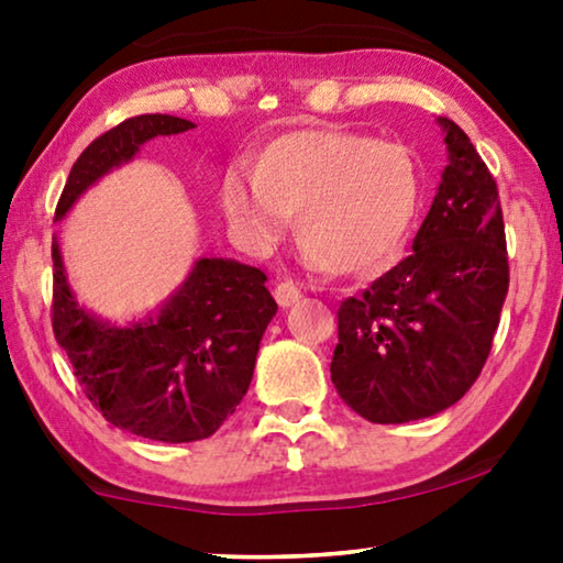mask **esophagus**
<instances>
[{
    "instance_id": "1",
    "label": "esophagus",
    "mask_w": 563,
    "mask_h": 563,
    "mask_svg": "<svg viewBox=\"0 0 563 563\" xmlns=\"http://www.w3.org/2000/svg\"><path fill=\"white\" fill-rule=\"evenodd\" d=\"M299 297H302V289H299L291 279H284V282H279L274 287V299H276V302H279V307L295 305Z\"/></svg>"
}]
</instances>
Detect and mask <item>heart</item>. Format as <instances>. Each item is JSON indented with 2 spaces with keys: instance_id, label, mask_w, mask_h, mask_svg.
Listing matches in <instances>:
<instances>
[{
  "instance_id": "heart-1",
  "label": "heart",
  "mask_w": 563,
  "mask_h": 563,
  "mask_svg": "<svg viewBox=\"0 0 563 563\" xmlns=\"http://www.w3.org/2000/svg\"><path fill=\"white\" fill-rule=\"evenodd\" d=\"M422 176L405 145L341 128H312L266 145L253 181L230 172L222 210L253 249H268L297 218L310 264L330 274L372 272L405 243L420 210Z\"/></svg>"
}]
</instances>
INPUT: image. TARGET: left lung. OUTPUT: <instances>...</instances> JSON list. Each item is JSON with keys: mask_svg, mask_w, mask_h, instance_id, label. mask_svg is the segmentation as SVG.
Returning <instances> with one entry per match:
<instances>
[{"mask_svg": "<svg viewBox=\"0 0 563 563\" xmlns=\"http://www.w3.org/2000/svg\"><path fill=\"white\" fill-rule=\"evenodd\" d=\"M438 122L449 166L412 253L338 307L330 379L379 426L430 418L472 389L510 287L495 176L456 122Z\"/></svg>", "mask_w": 563, "mask_h": 563, "instance_id": "1", "label": "left lung"}]
</instances>
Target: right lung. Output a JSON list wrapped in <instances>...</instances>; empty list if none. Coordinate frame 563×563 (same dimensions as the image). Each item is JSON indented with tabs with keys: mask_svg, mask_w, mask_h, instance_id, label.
<instances>
[{
	"mask_svg": "<svg viewBox=\"0 0 563 563\" xmlns=\"http://www.w3.org/2000/svg\"><path fill=\"white\" fill-rule=\"evenodd\" d=\"M195 122L137 114L91 141L68 174L56 220L143 143ZM53 335L107 422L164 443L210 438L241 405L258 343L276 314L266 274L230 258H199L161 312L114 328L79 307L53 243Z\"/></svg>",
	"mask_w": 563,
	"mask_h": 563,
	"instance_id": "obj_1",
	"label": "right lung"
}]
</instances>
